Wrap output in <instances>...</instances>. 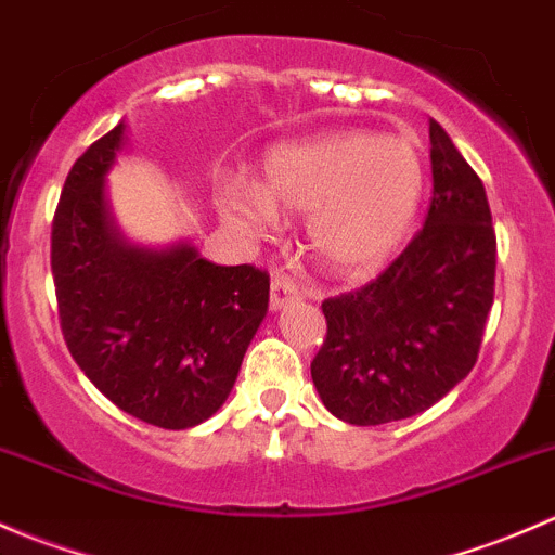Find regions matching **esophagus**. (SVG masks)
Segmentation results:
<instances>
[{"label": "esophagus", "instance_id": "1", "mask_svg": "<svg viewBox=\"0 0 555 555\" xmlns=\"http://www.w3.org/2000/svg\"><path fill=\"white\" fill-rule=\"evenodd\" d=\"M300 298V287L287 276V273H276L271 279V309H284L289 300Z\"/></svg>", "mask_w": 555, "mask_h": 555}]
</instances>
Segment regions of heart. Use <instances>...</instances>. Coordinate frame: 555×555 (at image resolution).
<instances>
[{"label": "heart", "mask_w": 555, "mask_h": 555, "mask_svg": "<svg viewBox=\"0 0 555 555\" xmlns=\"http://www.w3.org/2000/svg\"><path fill=\"white\" fill-rule=\"evenodd\" d=\"M422 158L400 137L330 131L279 144L262 160V182L231 179L217 206L251 242L276 233L279 211L306 215L317 255L340 273L382 266L416 217Z\"/></svg>", "instance_id": "1"}]
</instances>
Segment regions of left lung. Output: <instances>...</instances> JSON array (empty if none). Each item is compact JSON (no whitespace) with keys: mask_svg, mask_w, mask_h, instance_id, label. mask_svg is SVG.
Wrapping results in <instances>:
<instances>
[{"mask_svg":"<svg viewBox=\"0 0 555 555\" xmlns=\"http://www.w3.org/2000/svg\"><path fill=\"white\" fill-rule=\"evenodd\" d=\"M433 198L424 228L365 287L322 304L311 362L324 408L357 427L416 416L473 371L494 304L489 198L449 133L429 120Z\"/></svg>","mask_w":555,"mask_h":555,"instance_id":"1","label":"left lung"}]
</instances>
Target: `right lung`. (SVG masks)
<instances>
[{
    "label": "right lung",
    "mask_w": 555,
    "mask_h": 555,
    "mask_svg": "<svg viewBox=\"0 0 555 555\" xmlns=\"http://www.w3.org/2000/svg\"><path fill=\"white\" fill-rule=\"evenodd\" d=\"M122 122L72 166L50 228L66 349L120 411L188 429L220 411L268 311V271L215 266L193 246L164 251L117 236L104 204Z\"/></svg>",
    "instance_id": "add662e5"
}]
</instances>
